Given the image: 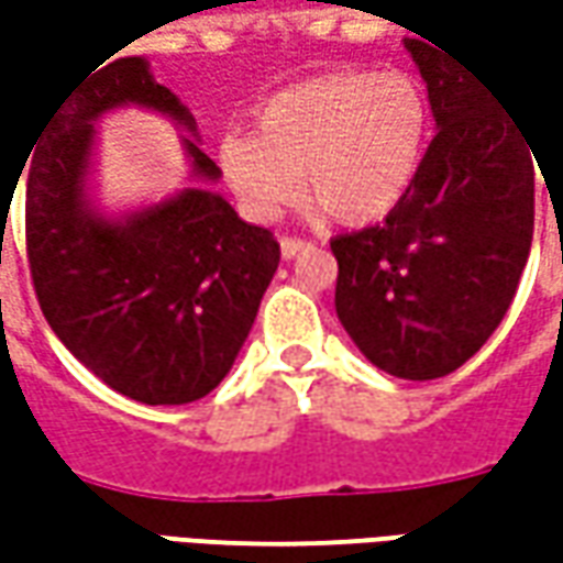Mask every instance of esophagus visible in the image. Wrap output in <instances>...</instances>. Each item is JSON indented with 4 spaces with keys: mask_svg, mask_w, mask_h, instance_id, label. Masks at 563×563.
<instances>
[{
    "mask_svg": "<svg viewBox=\"0 0 563 563\" xmlns=\"http://www.w3.org/2000/svg\"><path fill=\"white\" fill-rule=\"evenodd\" d=\"M310 247H313L310 241H300V238H282V260H294V256L307 253Z\"/></svg>",
    "mask_w": 563,
    "mask_h": 563,
    "instance_id": "obj_1",
    "label": "esophagus"
}]
</instances>
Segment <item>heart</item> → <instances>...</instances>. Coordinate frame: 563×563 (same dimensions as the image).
<instances>
[{
	"instance_id": "heart-1",
	"label": "heart",
	"mask_w": 563,
	"mask_h": 563,
	"mask_svg": "<svg viewBox=\"0 0 563 563\" xmlns=\"http://www.w3.org/2000/svg\"><path fill=\"white\" fill-rule=\"evenodd\" d=\"M432 131L422 80L404 71H332L256 106L253 131L216 146L241 212L272 222L303 190L341 225L388 216L420 175Z\"/></svg>"
}]
</instances>
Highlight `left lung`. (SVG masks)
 I'll use <instances>...</instances> for the list:
<instances>
[{"label": "left lung", "instance_id": "left-lung-1", "mask_svg": "<svg viewBox=\"0 0 563 563\" xmlns=\"http://www.w3.org/2000/svg\"><path fill=\"white\" fill-rule=\"evenodd\" d=\"M417 36L404 46L439 134L385 222L341 234L332 253L335 313L360 354L426 382L464 366L508 313L530 260L536 153L492 84Z\"/></svg>", "mask_w": 563, "mask_h": 563}]
</instances>
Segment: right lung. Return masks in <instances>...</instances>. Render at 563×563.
I'll return each mask as SVG.
<instances>
[{
    "mask_svg": "<svg viewBox=\"0 0 563 563\" xmlns=\"http://www.w3.org/2000/svg\"><path fill=\"white\" fill-rule=\"evenodd\" d=\"M128 104L185 126L188 185L109 213L96 197L99 118ZM197 121L143 55L90 71L55 99L27 159V260L58 341L141 404L206 398L247 341L282 250L212 185Z\"/></svg>",
    "mask_w": 563,
    "mask_h": 563,
    "instance_id": "1",
    "label": "right lung"
}]
</instances>
